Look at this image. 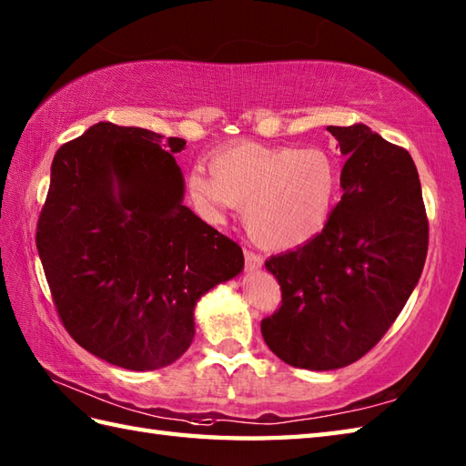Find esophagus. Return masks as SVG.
I'll list each match as a JSON object with an SVG mask.
<instances>
[{"label":"esophagus","instance_id":"obj_1","mask_svg":"<svg viewBox=\"0 0 466 466\" xmlns=\"http://www.w3.org/2000/svg\"><path fill=\"white\" fill-rule=\"evenodd\" d=\"M244 262H246V270H256V268H260L264 258L258 252L246 248L244 250Z\"/></svg>","mask_w":466,"mask_h":466}]
</instances>
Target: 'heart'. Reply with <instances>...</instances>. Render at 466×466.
<instances>
[{
    "label": "heart",
    "mask_w": 466,
    "mask_h": 466,
    "mask_svg": "<svg viewBox=\"0 0 466 466\" xmlns=\"http://www.w3.org/2000/svg\"><path fill=\"white\" fill-rule=\"evenodd\" d=\"M210 174L190 176L196 200L212 214L228 206L246 208V230L272 250L292 248L319 234L339 187L334 162L316 147L236 146L214 156Z\"/></svg>",
    "instance_id": "obj_1"
}]
</instances>
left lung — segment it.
Masks as SVG:
<instances>
[{
    "label": "left lung",
    "mask_w": 466,
    "mask_h": 466,
    "mask_svg": "<svg viewBox=\"0 0 466 466\" xmlns=\"http://www.w3.org/2000/svg\"><path fill=\"white\" fill-rule=\"evenodd\" d=\"M349 156L322 232L266 268L279 310L262 319L268 349L290 366L334 370L372 350L407 304L429 250L417 166L369 126L326 127Z\"/></svg>",
    "instance_id": "1"
}]
</instances>
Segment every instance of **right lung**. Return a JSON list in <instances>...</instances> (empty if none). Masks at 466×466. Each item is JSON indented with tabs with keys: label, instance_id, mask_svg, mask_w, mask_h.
Returning <instances> with one entry per match:
<instances>
[{
	"label": "right lung",
	"instance_id": "1",
	"mask_svg": "<svg viewBox=\"0 0 466 466\" xmlns=\"http://www.w3.org/2000/svg\"><path fill=\"white\" fill-rule=\"evenodd\" d=\"M186 140L94 124L54 156L35 244L59 320L110 364L156 370L194 339V306L242 248L182 204Z\"/></svg>",
	"mask_w": 466,
	"mask_h": 466
}]
</instances>
